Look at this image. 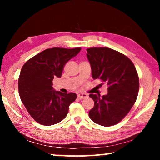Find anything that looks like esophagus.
<instances>
[{
  "label": "esophagus",
  "instance_id": "esophagus-1",
  "mask_svg": "<svg viewBox=\"0 0 160 160\" xmlns=\"http://www.w3.org/2000/svg\"><path fill=\"white\" fill-rule=\"evenodd\" d=\"M78 97L80 99H82L84 98H86V97H88V94H85V93H80V94H78Z\"/></svg>",
  "mask_w": 160,
  "mask_h": 160
}]
</instances>
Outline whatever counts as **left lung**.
<instances>
[{
  "label": "left lung",
  "mask_w": 160,
  "mask_h": 160,
  "mask_svg": "<svg viewBox=\"0 0 160 160\" xmlns=\"http://www.w3.org/2000/svg\"><path fill=\"white\" fill-rule=\"evenodd\" d=\"M93 79H100L108 85L106 95L90 94L94 107L89 112L94 123L111 126L122 120L136 101L139 78L134 64L118 51L107 47L87 49Z\"/></svg>",
  "instance_id": "obj_1"
}]
</instances>
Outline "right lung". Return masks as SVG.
I'll return each mask as SVG.
<instances>
[{
	"mask_svg": "<svg viewBox=\"0 0 160 160\" xmlns=\"http://www.w3.org/2000/svg\"><path fill=\"white\" fill-rule=\"evenodd\" d=\"M80 50V47L47 48L22 68L19 94L29 115L37 123L51 126L66 118L70 104L77 98V94L55 91L52 81L54 78L61 77L65 64Z\"/></svg>",
	"mask_w": 160,
	"mask_h": 160,
	"instance_id": "obj_1",
	"label": "right lung"
}]
</instances>
